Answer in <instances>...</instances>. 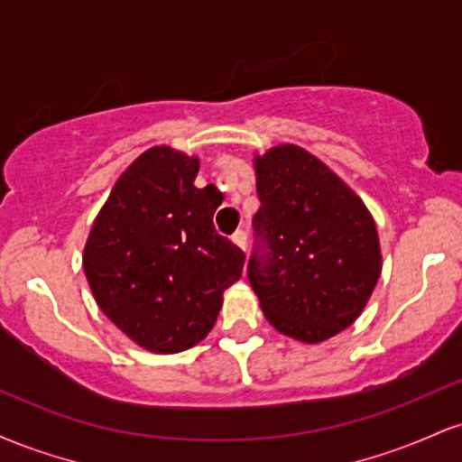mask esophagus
Returning <instances> with one entry per match:
<instances>
[{"instance_id": "1", "label": "esophagus", "mask_w": 462, "mask_h": 462, "mask_svg": "<svg viewBox=\"0 0 462 462\" xmlns=\"http://www.w3.org/2000/svg\"><path fill=\"white\" fill-rule=\"evenodd\" d=\"M232 241H235L241 249H247V232L245 230H236L235 235H232Z\"/></svg>"}]
</instances>
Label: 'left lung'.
Wrapping results in <instances>:
<instances>
[{
	"instance_id": "1",
	"label": "left lung",
	"mask_w": 462,
	"mask_h": 462,
	"mask_svg": "<svg viewBox=\"0 0 462 462\" xmlns=\"http://www.w3.org/2000/svg\"><path fill=\"white\" fill-rule=\"evenodd\" d=\"M247 280L275 330L319 343L346 330L380 278L369 210L330 169L295 145L256 158Z\"/></svg>"
}]
</instances>
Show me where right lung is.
Masks as SVG:
<instances>
[{
	"instance_id": "1",
	"label": "right lung",
	"mask_w": 462,
	"mask_h": 462,
	"mask_svg": "<svg viewBox=\"0 0 462 462\" xmlns=\"http://www.w3.org/2000/svg\"><path fill=\"white\" fill-rule=\"evenodd\" d=\"M198 158L152 147L116 180L95 219L84 272L99 309L150 352L193 347L219 315L245 254L215 230L221 193L198 189Z\"/></svg>"
}]
</instances>
